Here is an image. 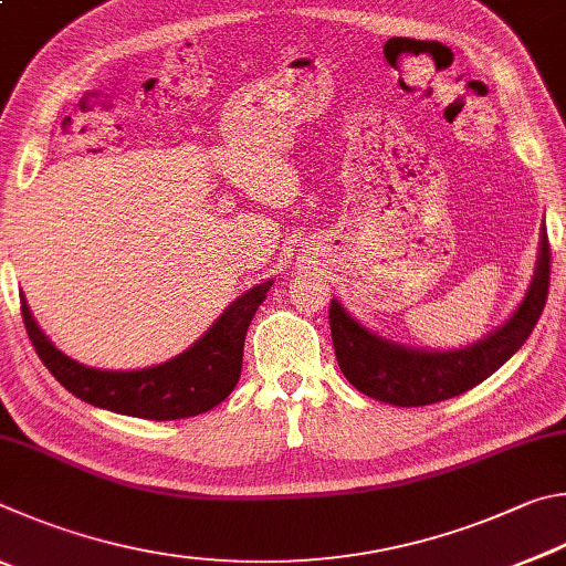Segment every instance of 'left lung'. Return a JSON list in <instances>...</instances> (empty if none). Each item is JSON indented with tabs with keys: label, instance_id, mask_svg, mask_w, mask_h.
<instances>
[{
	"label": "left lung",
	"instance_id": "left-lung-1",
	"mask_svg": "<svg viewBox=\"0 0 566 566\" xmlns=\"http://www.w3.org/2000/svg\"><path fill=\"white\" fill-rule=\"evenodd\" d=\"M549 243L547 228H539L537 265L527 293L500 328L484 335L482 340L464 348L432 350L412 348L395 343L355 321L338 301H331V333L335 358L345 378L373 400L398 405V408H418L454 398L472 390L500 370L524 340L547 303L549 291Z\"/></svg>",
	"mask_w": 566,
	"mask_h": 566
}]
</instances>
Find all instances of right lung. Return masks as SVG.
I'll use <instances>...</instances> for the list:
<instances>
[{"label":"right lung","mask_w":566,"mask_h":566,"mask_svg":"<svg viewBox=\"0 0 566 566\" xmlns=\"http://www.w3.org/2000/svg\"><path fill=\"white\" fill-rule=\"evenodd\" d=\"M273 281L238 295L191 348L142 370H102L69 358L39 328L22 293V318L46 370L94 408L144 420H184L208 412L233 392L243 365L245 331Z\"/></svg>","instance_id":"add662e5"}]
</instances>
